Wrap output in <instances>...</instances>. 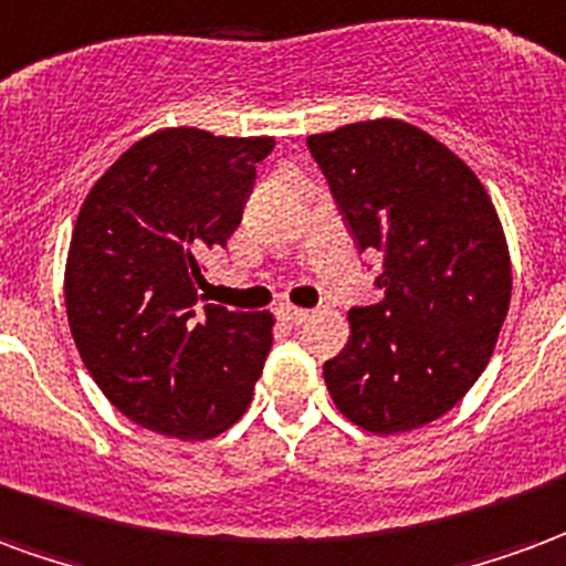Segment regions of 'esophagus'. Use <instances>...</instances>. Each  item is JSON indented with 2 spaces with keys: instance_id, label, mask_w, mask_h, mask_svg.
Returning <instances> with one entry per match:
<instances>
[{
  "instance_id": "34e87169",
  "label": "esophagus",
  "mask_w": 566,
  "mask_h": 566,
  "mask_svg": "<svg viewBox=\"0 0 566 566\" xmlns=\"http://www.w3.org/2000/svg\"><path fill=\"white\" fill-rule=\"evenodd\" d=\"M277 319L286 325H301L311 319V311H304V307H292V304H283L277 311Z\"/></svg>"
}]
</instances>
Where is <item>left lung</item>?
<instances>
[{"mask_svg":"<svg viewBox=\"0 0 566 566\" xmlns=\"http://www.w3.org/2000/svg\"><path fill=\"white\" fill-rule=\"evenodd\" d=\"M358 250L382 253V298L349 311V340L325 361L337 410L370 434L449 413L480 379L510 311L501 217L470 165L395 117L307 138Z\"/></svg>","mask_w":566,"mask_h":566,"instance_id":"1","label":"left lung"}]
</instances>
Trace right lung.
Wrapping results in <instances>:
<instances>
[{"label":"right lung","instance_id":"right-lung-1","mask_svg":"<svg viewBox=\"0 0 566 566\" xmlns=\"http://www.w3.org/2000/svg\"><path fill=\"white\" fill-rule=\"evenodd\" d=\"M274 138L171 126L135 142L86 192L65 259V313L90 377L156 434L210 440L253 401L274 316L198 298Z\"/></svg>","mask_w":566,"mask_h":566}]
</instances>
